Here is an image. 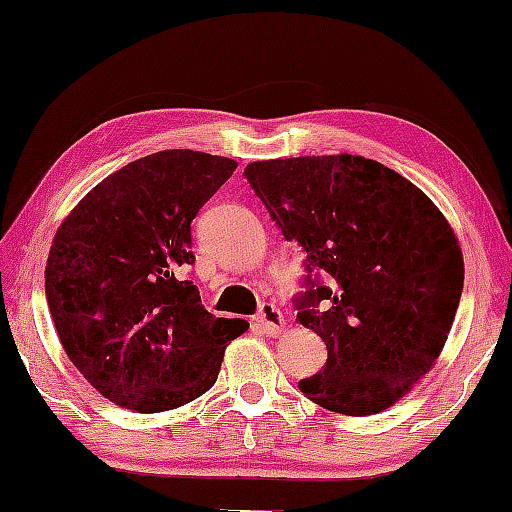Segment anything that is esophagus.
Listing matches in <instances>:
<instances>
[{"label": "esophagus", "mask_w": 512, "mask_h": 512, "mask_svg": "<svg viewBox=\"0 0 512 512\" xmlns=\"http://www.w3.org/2000/svg\"><path fill=\"white\" fill-rule=\"evenodd\" d=\"M258 324L263 326V331L272 335V338H277V335H282L284 331V317L282 312L277 310L272 303H263L261 310H258Z\"/></svg>", "instance_id": "1"}]
</instances>
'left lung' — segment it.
I'll return each mask as SVG.
<instances>
[{
	"mask_svg": "<svg viewBox=\"0 0 512 512\" xmlns=\"http://www.w3.org/2000/svg\"><path fill=\"white\" fill-rule=\"evenodd\" d=\"M244 174L307 270L326 275L298 321L328 361L298 389L349 417L391 408L436 366L457 314L464 256L450 221L412 181L352 153L256 160Z\"/></svg>",
	"mask_w": 512,
	"mask_h": 512,
	"instance_id": "8db88e82",
	"label": "left lung"
}]
</instances>
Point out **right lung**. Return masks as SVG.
<instances>
[{
	"mask_svg": "<svg viewBox=\"0 0 512 512\" xmlns=\"http://www.w3.org/2000/svg\"><path fill=\"white\" fill-rule=\"evenodd\" d=\"M235 167L191 149L151 153L102 179L55 230L46 298L60 345L121 408L151 415L195 401L249 328L216 319L179 279L195 258L191 221Z\"/></svg>",
	"mask_w": 512,
	"mask_h": 512,
	"instance_id": "obj_1",
	"label": "right lung"
}]
</instances>
